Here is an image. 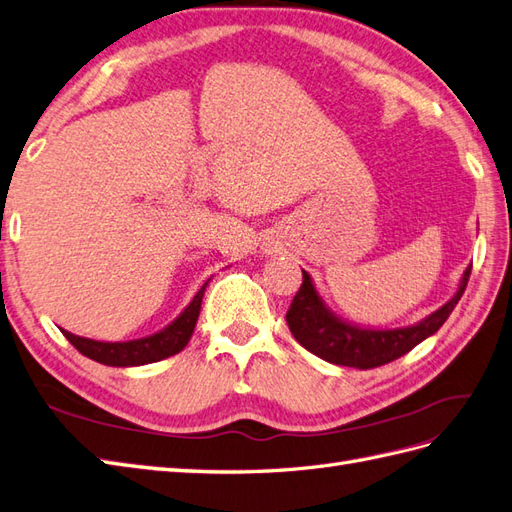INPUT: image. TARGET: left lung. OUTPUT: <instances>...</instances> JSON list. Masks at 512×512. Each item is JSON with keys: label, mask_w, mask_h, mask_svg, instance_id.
Returning <instances> with one entry per match:
<instances>
[{"label": "left lung", "mask_w": 512, "mask_h": 512, "mask_svg": "<svg viewBox=\"0 0 512 512\" xmlns=\"http://www.w3.org/2000/svg\"><path fill=\"white\" fill-rule=\"evenodd\" d=\"M302 273V286H299L289 313H286V323H289L295 341L332 365L373 369L408 354L415 345L426 341L443 326L467 289L471 265L465 269L450 302H445L439 310H434L432 315L413 323V326L386 330L356 326V323L332 313L313 284V278L304 269Z\"/></svg>", "instance_id": "obj_1"}]
</instances>
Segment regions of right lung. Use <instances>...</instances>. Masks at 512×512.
Returning a JSON list of instances; mask_svg holds the SVG:
<instances>
[{
    "label": "right lung",
    "mask_w": 512,
    "mask_h": 512,
    "mask_svg": "<svg viewBox=\"0 0 512 512\" xmlns=\"http://www.w3.org/2000/svg\"><path fill=\"white\" fill-rule=\"evenodd\" d=\"M208 282H204L202 289H199L191 299V304L186 306L182 313L169 323V326L158 330L156 334L143 336V339L108 343V341L84 339V336L71 334L67 330H62V334L67 336V341L76 347L80 354L108 367H139V365L158 363L162 358H169L173 354L182 352L186 343L191 341L199 310H202V299H204Z\"/></svg>",
    "instance_id": "add662e5"
}]
</instances>
